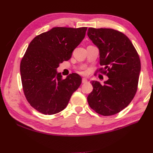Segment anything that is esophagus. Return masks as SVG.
Listing matches in <instances>:
<instances>
[{
    "label": "esophagus",
    "instance_id": "1",
    "mask_svg": "<svg viewBox=\"0 0 153 153\" xmlns=\"http://www.w3.org/2000/svg\"><path fill=\"white\" fill-rule=\"evenodd\" d=\"M82 82L83 84H85V83L87 82V80L85 78H83L82 80Z\"/></svg>",
    "mask_w": 153,
    "mask_h": 153
}]
</instances>
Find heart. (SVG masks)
<instances>
[{"label": "heart", "instance_id": "obj_1", "mask_svg": "<svg viewBox=\"0 0 153 153\" xmlns=\"http://www.w3.org/2000/svg\"><path fill=\"white\" fill-rule=\"evenodd\" d=\"M80 73L83 74V75H85V71H80Z\"/></svg>", "mask_w": 153, "mask_h": 153}]
</instances>
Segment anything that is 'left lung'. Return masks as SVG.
Segmentation results:
<instances>
[{
	"mask_svg": "<svg viewBox=\"0 0 153 153\" xmlns=\"http://www.w3.org/2000/svg\"><path fill=\"white\" fill-rule=\"evenodd\" d=\"M89 39L100 50L98 69L108 77L102 85L91 81L93 90L87 97L90 107L98 114L109 116L121 112L135 96L140 72V60L128 37L112 29H95L87 31Z\"/></svg>",
	"mask_w": 153,
	"mask_h": 153,
	"instance_id": "1",
	"label": "left lung"
}]
</instances>
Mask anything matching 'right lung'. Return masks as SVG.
<instances>
[{
	"label": "right lung",
	"instance_id": "obj_1",
	"mask_svg": "<svg viewBox=\"0 0 153 153\" xmlns=\"http://www.w3.org/2000/svg\"><path fill=\"white\" fill-rule=\"evenodd\" d=\"M86 30L87 27H54L30 43L20 62L21 79L27 101L38 112L45 115L61 112L80 85L78 74L63 79L56 69L71 58Z\"/></svg>",
	"mask_w": 153,
	"mask_h": 153
}]
</instances>
